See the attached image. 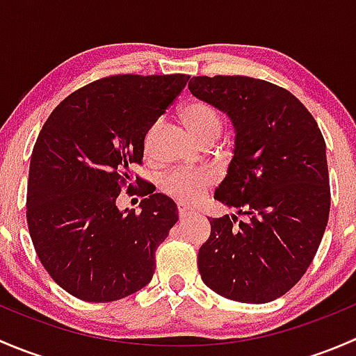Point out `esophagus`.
Returning <instances> with one entry per match:
<instances>
[{"mask_svg":"<svg viewBox=\"0 0 356 356\" xmlns=\"http://www.w3.org/2000/svg\"><path fill=\"white\" fill-rule=\"evenodd\" d=\"M179 217L181 218H184V217H188V215H191L193 213V210L189 207H186V204H182V203H179Z\"/></svg>","mask_w":356,"mask_h":356,"instance_id":"1","label":"esophagus"}]
</instances>
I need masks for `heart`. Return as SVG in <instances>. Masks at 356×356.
<instances>
[{"instance_id":"1","label":"heart","mask_w":356,"mask_h":356,"mask_svg":"<svg viewBox=\"0 0 356 356\" xmlns=\"http://www.w3.org/2000/svg\"><path fill=\"white\" fill-rule=\"evenodd\" d=\"M181 118L186 127L198 141L203 139H217L222 129V118L213 105L203 99H193L186 103L181 110ZM211 175L203 170H177L168 174L161 182V188L172 198L182 203H193L201 196Z\"/></svg>"}]
</instances>
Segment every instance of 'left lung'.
Returning a JSON list of instances; mask_svg holds the SVG:
<instances>
[{
    "label": "left lung",
    "instance_id": "obj_1",
    "mask_svg": "<svg viewBox=\"0 0 356 356\" xmlns=\"http://www.w3.org/2000/svg\"><path fill=\"white\" fill-rule=\"evenodd\" d=\"M193 96L234 125V156L215 200L245 214L210 218L201 279L241 303H268L303 277L331 208L325 141L312 113L286 89L245 75L193 77Z\"/></svg>",
    "mask_w": 356,
    "mask_h": 356
}]
</instances>
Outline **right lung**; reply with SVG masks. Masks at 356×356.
<instances>
[{
	"instance_id": "obj_1",
	"label": "right lung",
	"mask_w": 356,
	"mask_h": 356,
	"mask_svg": "<svg viewBox=\"0 0 356 356\" xmlns=\"http://www.w3.org/2000/svg\"><path fill=\"white\" fill-rule=\"evenodd\" d=\"M189 75H111L67 96L32 149L27 225L53 281L91 303L122 300L155 274V251L179 220L177 204L132 179L145 138ZM138 186H136L135 184ZM124 187L140 211H120Z\"/></svg>"
}]
</instances>
